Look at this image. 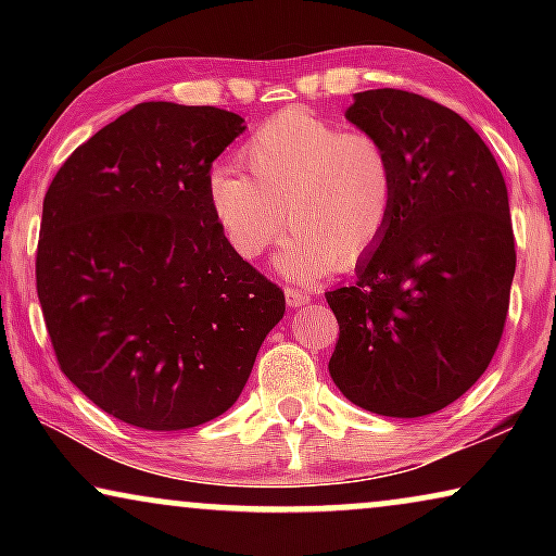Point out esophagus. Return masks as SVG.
<instances>
[{
  "label": "esophagus",
  "mask_w": 556,
  "mask_h": 556,
  "mask_svg": "<svg viewBox=\"0 0 556 556\" xmlns=\"http://www.w3.org/2000/svg\"><path fill=\"white\" fill-rule=\"evenodd\" d=\"M286 303H288V306H291V308L306 306V303H311V293L299 291V288H286Z\"/></svg>",
  "instance_id": "esophagus-1"
}]
</instances>
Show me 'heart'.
Returning a JSON list of instances; mask_svg holds the SVG:
<instances>
[{
	"label": "heart",
	"instance_id": "obj_1",
	"mask_svg": "<svg viewBox=\"0 0 556 556\" xmlns=\"http://www.w3.org/2000/svg\"><path fill=\"white\" fill-rule=\"evenodd\" d=\"M240 162L248 177L219 169L210 179L217 223L245 261L261 257L288 223L276 263L301 283L359 263L394 217L397 172L387 143L306 109H286L257 126Z\"/></svg>",
	"mask_w": 556,
	"mask_h": 556
}]
</instances>
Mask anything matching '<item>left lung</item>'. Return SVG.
I'll list each match as a JSON object with an SVG mask.
<instances>
[{
    "mask_svg": "<svg viewBox=\"0 0 556 556\" xmlns=\"http://www.w3.org/2000/svg\"><path fill=\"white\" fill-rule=\"evenodd\" d=\"M346 118L390 149L397 204L354 283L326 293L339 321L329 375L369 413L432 415L478 382L504 333L516 270L504 174L430 98L364 90Z\"/></svg>",
    "mask_w": 556,
    "mask_h": 556,
    "instance_id": "left-lung-1",
    "label": "left lung"
}]
</instances>
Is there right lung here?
I'll return each mask as SVG.
<instances>
[{
	"label": "right lung",
	"mask_w": 556,
	"mask_h": 556,
	"mask_svg": "<svg viewBox=\"0 0 556 556\" xmlns=\"http://www.w3.org/2000/svg\"><path fill=\"white\" fill-rule=\"evenodd\" d=\"M242 131L215 105L139 103L45 194L35 276L58 364L134 428L230 409L283 318V291L235 253L210 202L212 162Z\"/></svg>",
	"instance_id": "1"
}]
</instances>
